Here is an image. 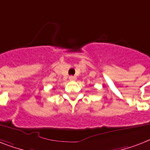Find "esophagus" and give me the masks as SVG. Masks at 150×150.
<instances>
[{
  "instance_id": "34e87169",
  "label": "esophagus",
  "mask_w": 150,
  "mask_h": 150,
  "mask_svg": "<svg viewBox=\"0 0 150 150\" xmlns=\"http://www.w3.org/2000/svg\"><path fill=\"white\" fill-rule=\"evenodd\" d=\"M69 80H71V81H74V80H76V76H69Z\"/></svg>"
}]
</instances>
